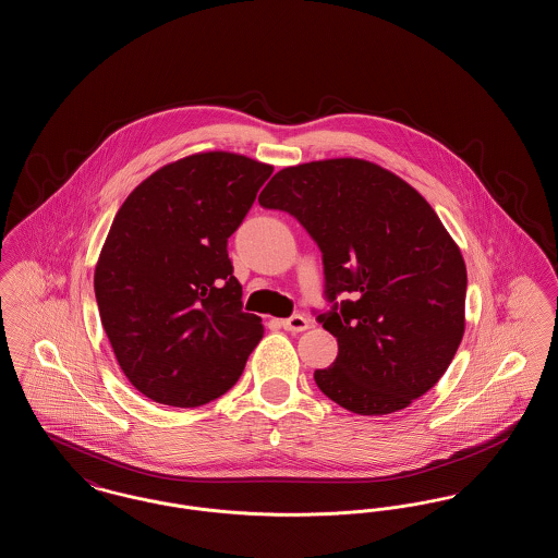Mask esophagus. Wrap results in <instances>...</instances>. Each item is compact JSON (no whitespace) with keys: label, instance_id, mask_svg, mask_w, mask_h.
<instances>
[{"label":"esophagus","instance_id":"1","mask_svg":"<svg viewBox=\"0 0 558 558\" xmlns=\"http://www.w3.org/2000/svg\"><path fill=\"white\" fill-rule=\"evenodd\" d=\"M280 326H282L284 330H289V332H303V330L310 328V319L296 314V316H292V318L282 319Z\"/></svg>","mask_w":558,"mask_h":558}]
</instances>
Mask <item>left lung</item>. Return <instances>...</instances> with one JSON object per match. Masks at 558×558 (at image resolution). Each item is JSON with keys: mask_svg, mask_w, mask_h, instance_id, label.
Segmentation results:
<instances>
[{"mask_svg": "<svg viewBox=\"0 0 558 558\" xmlns=\"http://www.w3.org/2000/svg\"><path fill=\"white\" fill-rule=\"evenodd\" d=\"M259 205L291 213L322 251L332 312L318 322L339 355L314 372L319 391L383 416L435 387L464 335L466 266L421 192L371 160H312L278 171Z\"/></svg>", "mask_w": 558, "mask_h": 558, "instance_id": "left-lung-1", "label": "left lung"}]
</instances>
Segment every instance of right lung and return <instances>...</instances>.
Here are the masks:
<instances>
[{
	"mask_svg": "<svg viewBox=\"0 0 558 558\" xmlns=\"http://www.w3.org/2000/svg\"><path fill=\"white\" fill-rule=\"evenodd\" d=\"M271 171L234 153H196L160 167L114 215L94 291L114 357L142 396L209 403L262 341V318L242 312L228 239Z\"/></svg>",
	"mask_w": 558,
	"mask_h": 558,
	"instance_id": "add662e5",
	"label": "right lung"
}]
</instances>
